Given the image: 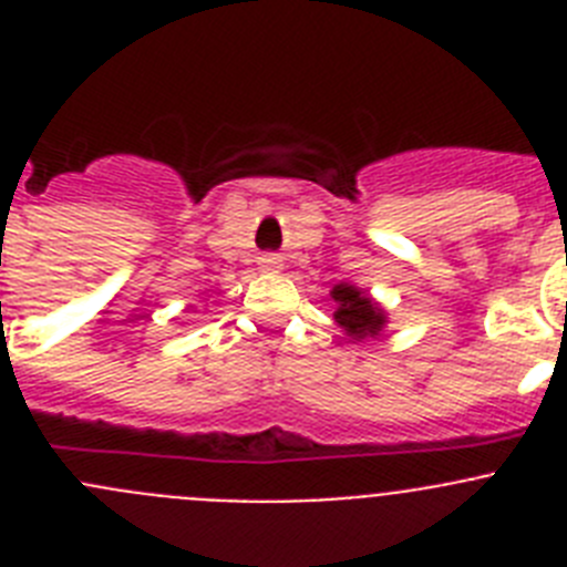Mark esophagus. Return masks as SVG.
<instances>
[{"mask_svg": "<svg viewBox=\"0 0 567 567\" xmlns=\"http://www.w3.org/2000/svg\"><path fill=\"white\" fill-rule=\"evenodd\" d=\"M280 267H284V264H280L278 255H264V258H260V269H267V272H278Z\"/></svg>", "mask_w": 567, "mask_h": 567, "instance_id": "esophagus-1", "label": "esophagus"}]
</instances>
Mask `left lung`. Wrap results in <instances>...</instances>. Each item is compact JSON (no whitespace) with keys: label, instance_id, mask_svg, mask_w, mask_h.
<instances>
[{"label":"left lung","instance_id":"1","mask_svg":"<svg viewBox=\"0 0 567 567\" xmlns=\"http://www.w3.org/2000/svg\"><path fill=\"white\" fill-rule=\"evenodd\" d=\"M329 295L338 303V309H334V323L343 329V334L349 340L363 343L369 338H378L385 329V323H389V315L369 295V289H360L343 280V284H334Z\"/></svg>","mask_w":567,"mask_h":567}]
</instances>
